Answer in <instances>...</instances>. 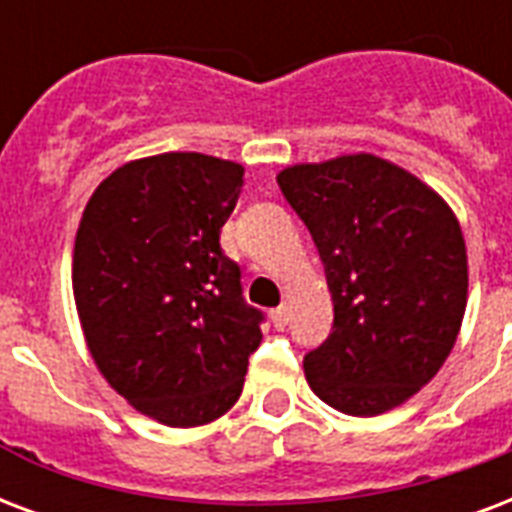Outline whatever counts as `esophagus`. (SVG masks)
Returning <instances> with one entry per match:
<instances>
[{
    "label": "esophagus",
    "mask_w": 512,
    "mask_h": 512,
    "mask_svg": "<svg viewBox=\"0 0 512 512\" xmlns=\"http://www.w3.org/2000/svg\"><path fill=\"white\" fill-rule=\"evenodd\" d=\"M271 322H273V327H276V330H284V327H287V308H273L271 311Z\"/></svg>",
    "instance_id": "obj_1"
}]
</instances>
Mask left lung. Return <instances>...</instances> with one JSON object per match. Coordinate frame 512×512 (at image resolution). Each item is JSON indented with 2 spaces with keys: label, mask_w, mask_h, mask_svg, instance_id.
Returning <instances> with one entry per match:
<instances>
[{
  "label": "left lung",
  "mask_w": 512,
  "mask_h": 512,
  "mask_svg": "<svg viewBox=\"0 0 512 512\" xmlns=\"http://www.w3.org/2000/svg\"><path fill=\"white\" fill-rule=\"evenodd\" d=\"M325 263L333 333L306 354L308 386L349 416L408 403L438 376L467 308V247L446 198L373 152L276 174Z\"/></svg>",
  "instance_id": "left-lung-1"
}]
</instances>
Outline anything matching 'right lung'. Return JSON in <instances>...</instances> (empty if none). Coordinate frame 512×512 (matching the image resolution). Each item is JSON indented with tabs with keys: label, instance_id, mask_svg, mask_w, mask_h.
<instances>
[{
	"label": "right lung",
	"instance_id": "1",
	"mask_svg": "<svg viewBox=\"0 0 512 512\" xmlns=\"http://www.w3.org/2000/svg\"><path fill=\"white\" fill-rule=\"evenodd\" d=\"M241 182V163L204 152L136 158L93 190L77 225L85 346L117 395L166 427L225 416L263 341L239 265L220 249Z\"/></svg>",
	"mask_w": 512,
	"mask_h": 512
}]
</instances>
